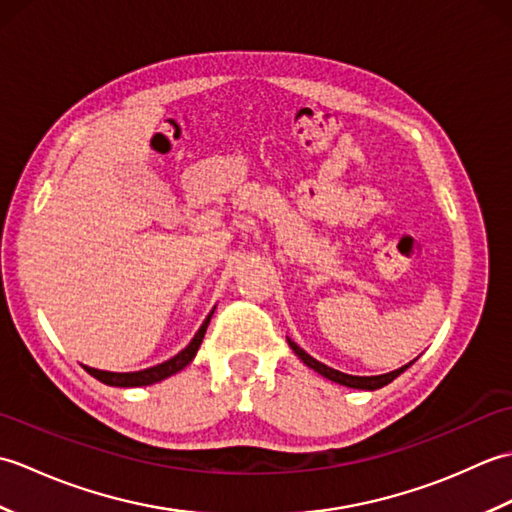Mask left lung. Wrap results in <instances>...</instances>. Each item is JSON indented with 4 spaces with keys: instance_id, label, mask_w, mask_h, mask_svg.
<instances>
[{
    "instance_id": "left-lung-1",
    "label": "left lung",
    "mask_w": 512,
    "mask_h": 512,
    "mask_svg": "<svg viewBox=\"0 0 512 512\" xmlns=\"http://www.w3.org/2000/svg\"><path fill=\"white\" fill-rule=\"evenodd\" d=\"M286 339H288V336H286ZM288 345L292 347V352H295L303 363H306L310 369H314V372L321 374L323 378L332 380V383H339V385H343V387H352V389H365V391L380 389V387L389 385L391 380L398 378L402 372H405L407 367L413 365V361H411V363H407V365H402L400 369H394V372L380 374V376H352V374H343V372H339V369H332V367H328V365L319 363L317 358H312L306 350H301V347H299L295 341L288 339Z\"/></svg>"
}]
</instances>
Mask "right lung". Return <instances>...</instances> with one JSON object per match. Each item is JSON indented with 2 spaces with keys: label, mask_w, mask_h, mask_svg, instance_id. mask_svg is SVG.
Instances as JSON below:
<instances>
[{
  "label": "right lung",
  "mask_w": 512,
  "mask_h": 512,
  "mask_svg": "<svg viewBox=\"0 0 512 512\" xmlns=\"http://www.w3.org/2000/svg\"><path fill=\"white\" fill-rule=\"evenodd\" d=\"M213 310H211L209 317L204 319V323L200 325V330L195 332L191 343L184 347L182 352H178L176 356L169 358V361L160 363V365H154V367H147V369H140V372H125V374H121V372H103V369L88 367V374H92L96 380H101V383L110 385V387H147V385L160 383V380H165V378H169L173 374H178L180 369L187 367L195 358V354H198L200 345H202V339H204V334H206V328H209V323H211Z\"/></svg>",
  "instance_id": "add662e5"
}]
</instances>
